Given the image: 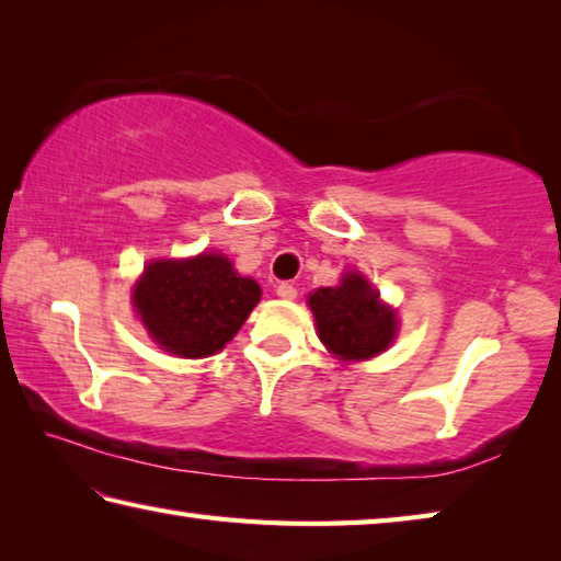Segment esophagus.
Wrapping results in <instances>:
<instances>
[{"label":"esophagus","mask_w":561,"mask_h":561,"mask_svg":"<svg viewBox=\"0 0 561 561\" xmlns=\"http://www.w3.org/2000/svg\"><path fill=\"white\" fill-rule=\"evenodd\" d=\"M275 293H278V298H283V300H296L298 298V290H296V286H290V283H280V286L275 288Z\"/></svg>","instance_id":"34e87169"}]
</instances>
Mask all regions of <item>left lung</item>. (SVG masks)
Masks as SVG:
<instances>
[{
    "label": "left lung",
    "instance_id": "8db88e82",
    "mask_svg": "<svg viewBox=\"0 0 561 561\" xmlns=\"http://www.w3.org/2000/svg\"><path fill=\"white\" fill-rule=\"evenodd\" d=\"M308 306L322 345L342 362L377 357L397 337V310L381 302L377 288L359 271H347L335 288L310 293Z\"/></svg>",
    "mask_w": 561,
    "mask_h": 561
}]
</instances>
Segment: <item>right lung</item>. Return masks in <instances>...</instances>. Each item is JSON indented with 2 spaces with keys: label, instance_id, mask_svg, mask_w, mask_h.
<instances>
[{
  "label": "right lung",
  "instance_id": "right-lung-1",
  "mask_svg": "<svg viewBox=\"0 0 561 561\" xmlns=\"http://www.w3.org/2000/svg\"><path fill=\"white\" fill-rule=\"evenodd\" d=\"M259 300V283L236 273L221 253L150 261L133 288V308L150 337L186 359L224 350Z\"/></svg>",
  "mask_w": 561,
  "mask_h": 561
}]
</instances>
